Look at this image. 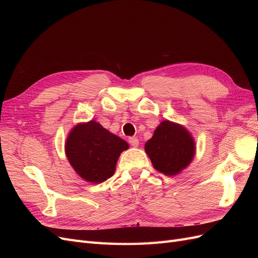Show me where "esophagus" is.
Wrapping results in <instances>:
<instances>
[{
	"label": "esophagus",
	"instance_id": "obj_1",
	"mask_svg": "<svg viewBox=\"0 0 258 258\" xmlns=\"http://www.w3.org/2000/svg\"><path fill=\"white\" fill-rule=\"evenodd\" d=\"M129 143L131 146L138 147L139 146V140L138 138H129Z\"/></svg>",
	"mask_w": 258,
	"mask_h": 258
}]
</instances>
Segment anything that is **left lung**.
Returning <instances> with one entry per match:
<instances>
[{
    "mask_svg": "<svg viewBox=\"0 0 258 258\" xmlns=\"http://www.w3.org/2000/svg\"><path fill=\"white\" fill-rule=\"evenodd\" d=\"M144 148L156 170L173 176L190 165L196 154V142L183 124L166 119L156 128Z\"/></svg>",
    "mask_w": 258,
    "mask_h": 258,
    "instance_id": "left-lung-1",
    "label": "left lung"
}]
</instances>
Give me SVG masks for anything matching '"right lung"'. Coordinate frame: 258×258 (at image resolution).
I'll return each mask as SVG.
<instances>
[{"instance_id": "1", "label": "right lung", "mask_w": 258, "mask_h": 258, "mask_svg": "<svg viewBox=\"0 0 258 258\" xmlns=\"http://www.w3.org/2000/svg\"><path fill=\"white\" fill-rule=\"evenodd\" d=\"M128 148L124 140L93 119L74 126L64 145L67 158L75 172L93 184L102 183L114 174L117 160Z\"/></svg>"}]
</instances>
